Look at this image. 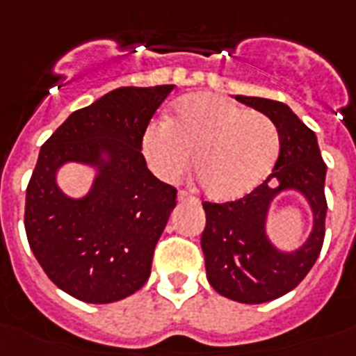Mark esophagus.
<instances>
[{
    "mask_svg": "<svg viewBox=\"0 0 356 356\" xmlns=\"http://www.w3.org/2000/svg\"><path fill=\"white\" fill-rule=\"evenodd\" d=\"M177 200L181 201V203H184V201H192V203H197V200H195V197H192L188 192H184V190H181V192H179Z\"/></svg>",
    "mask_w": 356,
    "mask_h": 356,
    "instance_id": "1",
    "label": "esophagus"
}]
</instances>
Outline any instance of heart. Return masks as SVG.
<instances>
[{"label": "heart", "instance_id": "obj_1", "mask_svg": "<svg viewBox=\"0 0 356 356\" xmlns=\"http://www.w3.org/2000/svg\"><path fill=\"white\" fill-rule=\"evenodd\" d=\"M279 147L271 120L214 94L177 99L166 123H151L142 138V155L156 177L173 183L194 159L195 177L214 201L257 188L275 166Z\"/></svg>", "mask_w": 356, "mask_h": 356}]
</instances>
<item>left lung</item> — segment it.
Masks as SVG:
<instances>
[{"label":"left lung","mask_w":356,"mask_h":356,"mask_svg":"<svg viewBox=\"0 0 356 356\" xmlns=\"http://www.w3.org/2000/svg\"><path fill=\"white\" fill-rule=\"evenodd\" d=\"M273 122L281 140L275 166L253 192L229 203H203L207 214L201 249L207 279L220 296L259 305L298 286L314 266L325 236V173L320 145L288 105L264 97L234 96ZM282 191H296L313 212V229L299 248L284 252L270 242L267 216Z\"/></svg>","instance_id":"obj_1"}]
</instances>
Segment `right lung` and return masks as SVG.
I'll use <instances>...</instances> for the list:
<instances>
[{"mask_svg":"<svg viewBox=\"0 0 356 356\" xmlns=\"http://www.w3.org/2000/svg\"><path fill=\"white\" fill-rule=\"evenodd\" d=\"M172 90L173 85L111 90L70 114L40 147L25 194V233L42 270L72 298L114 303L149 277L177 190L147 170L142 138ZM66 163L95 172L81 198L58 186Z\"/></svg>","mask_w":356,"mask_h":356,"instance_id":"add662e5","label":"right lung"}]
</instances>
